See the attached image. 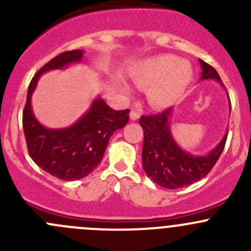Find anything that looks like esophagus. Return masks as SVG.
Returning <instances> with one entry per match:
<instances>
[{
	"label": "esophagus",
	"instance_id": "1",
	"mask_svg": "<svg viewBox=\"0 0 251 251\" xmlns=\"http://www.w3.org/2000/svg\"><path fill=\"white\" fill-rule=\"evenodd\" d=\"M140 116H141V113L140 111H137V110H131V113H130V119L131 120H138V119H140Z\"/></svg>",
	"mask_w": 251,
	"mask_h": 251
}]
</instances>
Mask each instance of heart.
I'll return each mask as SVG.
<instances>
[{
    "instance_id": "b5f03b06",
    "label": "heart",
    "mask_w": 251,
    "mask_h": 251,
    "mask_svg": "<svg viewBox=\"0 0 251 251\" xmlns=\"http://www.w3.org/2000/svg\"><path fill=\"white\" fill-rule=\"evenodd\" d=\"M130 77L138 87H148L147 98L151 107L165 109L181 100L191 85L193 70L177 55L159 54L137 63ZM123 90L128 92L125 86Z\"/></svg>"
}]
</instances>
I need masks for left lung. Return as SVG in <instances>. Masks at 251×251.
<instances>
[{
  "instance_id": "left-lung-1",
  "label": "left lung",
  "mask_w": 251,
  "mask_h": 251,
  "mask_svg": "<svg viewBox=\"0 0 251 251\" xmlns=\"http://www.w3.org/2000/svg\"><path fill=\"white\" fill-rule=\"evenodd\" d=\"M201 65V80L219 81L224 85L216 70L207 63L199 59ZM173 108L156 115L141 116L143 128L142 164L147 176L159 186L169 189L189 186L206 176L219 160L227 140V133L222 141L206 155H192L182 151L170 132V116Z\"/></svg>"
}]
</instances>
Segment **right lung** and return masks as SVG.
Masks as SVG:
<instances>
[{
    "label": "right lung",
    "mask_w": 251,
    "mask_h": 251,
    "mask_svg": "<svg viewBox=\"0 0 251 251\" xmlns=\"http://www.w3.org/2000/svg\"><path fill=\"white\" fill-rule=\"evenodd\" d=\"M82 59V50H67L46 63L27 88L23 128L32 160L46 173L63 181H74L92 173L102 161L111 135L128 121L130 110H114L102 100H93L87 113L67 128L42 126L31 110V96L44 73L63 69Z\"/></svg>",
    "instance_id": "right-lung-1"
}]
</instances>
